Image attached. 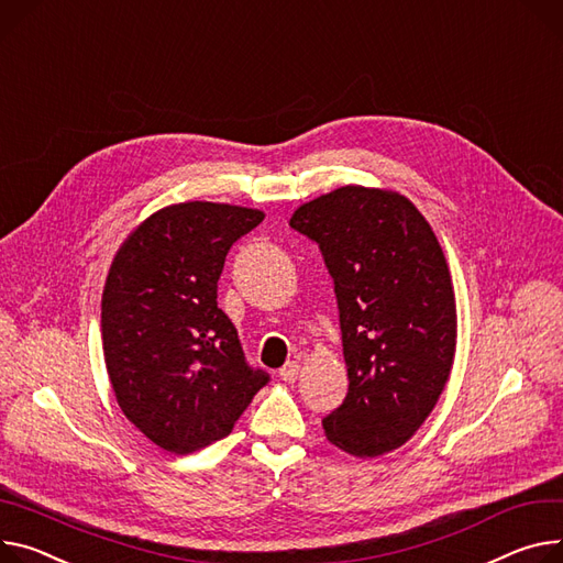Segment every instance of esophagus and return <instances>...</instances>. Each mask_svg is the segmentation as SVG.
Returning <instances> with one entry per match:
<instances>
[{
	"label": "esophagus",
	"mask_w": 563,
	"mask_h": 563,
	"mask_svg": "<svg viewBox=\"0 0 563 563\" xmlns=\"http://www.w3.org/2000/svg\"><path fill=\"white\" fill-rule=\"evenodd\" d=\"M299 372H301V365H299L297 361H288V363L279 369V376H282V380H286V383H295L297 376H299Z\"/></svg>",
	"instance_id": "34e87169"
}]
</instances>
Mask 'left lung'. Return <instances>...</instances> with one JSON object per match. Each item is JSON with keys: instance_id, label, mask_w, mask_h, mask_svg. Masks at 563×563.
<instances>
[{"instance_id": "1", "label": "left lung", "mask_w": 563, "mask_h": 563, "mask_svg": "<svg viewBox=\"0 0 563 563\" xmlns=\"http://www.w3.org/2000/svg\"><path fill=\"white\" fill-rule=\"evenodd\" d=\"M290 228L313 239L333 277L350 393L322 419L340 451L404 446L451 376L457 309L442 245L399 191L347 185L299 205Z\"/></svg>"}]
</instances>
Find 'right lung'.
<instances>
[{"instance_id":"add662e5","label":"right lung","mask_w":563,"mask_h":563,"mask_svg":"<svg viewBox=\"0 0 563 563\" xmlns=\"http://www.w3.org/2000/svg\"><path fill=\"white\" fill-rule=\"evenodd\" d=\"M262 209L189 200L151 213L119 245L101 297L103 358L121 412L185 455L228 438L268 374L245 363L216 305L228 250Z\"/></svg>"}]
</instances>
